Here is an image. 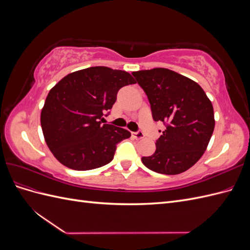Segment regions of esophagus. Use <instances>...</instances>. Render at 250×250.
Returning <instances> with one entry per match:
<instances>
[{
	"mask_svg": "<svg viewBox=\"0 0 250 250\" xmlns=\"http://www.w3.org/2000/svg\"><path fill=\"white\" fill-rule=\"evenodd\" d=\"M132 135H133V138H134V139H137V140H141V139H144V137H145V135H144V133H143L142 131L133 132V133H132Z\"/></svg>",
	"mask_w": 250,
	"mask_h": 250,
	"instance_id": "34e87169",
	"label": "esophagus"
}]
</instances>
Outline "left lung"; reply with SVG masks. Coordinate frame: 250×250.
I'll use <instances>...</instances> for the list:
<instances>
[{"label":"left lung","mask_w":250,"mask_h":250,"mask_svg":"<svg viewBox=\"0 0 250 250\" xmlns=\"http://www.w3.org/2000/svg\"><path fill=\"white\" fill-rule=\"evenodd\" d=\"M132 75L148 97L153 120L166 125L155 152L143 156L142 163L167 175L190 169L207 150L215 128L214 108L207 94L198 83L164 67Z\"/></svg>","instance_id":"1"}]
</instances>
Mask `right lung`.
Returning a JSON list of instances; mask_svg holds the SVG:
<instances>
[{"label":"right lung","mask_w":250,"mask_h":250,"mask_svg":"<svg viewBox=\"0 0 250 250\" xmlns=\"http://www.w3.org/2000/svg\"><path fill=\"white\" fill-rule=\"evenodd\" d=\"M135 83L129 73L92 66L66 75L53 87L41 113L49 149L65 167L85 171L110 163L117 144L131 133L102 124L121 87Z\"/></svg>","instance_id":"right-lung-1"}]
</instances>
